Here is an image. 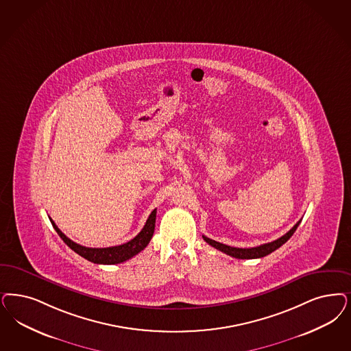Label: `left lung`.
<instances>
[{
  "label": "left lung",
  "instance_id": "left-lung-1",
  "mask_svg": "<svg viewBox=\"0 0 351 351\" xmlns=\"http://www.w3.org/2000/svg\"><path fill=\"white\" fill-rule=\"evenodd\" d=\"M301 220L295 223V226L287 232L284 236H281L278 240L275 241L268 242V243H263L261 246H256V247H250V249H242V247H232L228 245H224V243H220L218 241H214L206 236H202L204 240H205L208 245H211L213 247L218 249L220 252L226 253L227 255H230L233 258H237V259H255V258H263L266 255L271 254L272 252H275L276 249H278L281 245H284L285 242L289 240L290 237L293 236V233L297 230V227L300 226Z\"/></svg>",
  "mask_w": 351,
  "mask_h": 351
}]
</instances>
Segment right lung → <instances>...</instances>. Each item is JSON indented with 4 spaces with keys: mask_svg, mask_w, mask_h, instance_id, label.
I'll return each mask as SVG.
<instances>
[{
    "mask_svg": "<svg viewBox=\"0 0 351 351\" xmlns=\"http://www.w3.org/2000/svg\"><path fill=\"white\" fill-rule=\"evenodd\" d=\"M156 215H157V210H153L146 220L144 228L131 241L125 242L123 245H118V246H111V247H85V246H82L76 242L71 241L64 233H62V230L56 226V223L51 219H49L62 240L70 249H73L76 254L83 256L89 262L97 263V265H118V263L131 259L132 256L138 254L140 252H143L145 249L154 233Z\"/></svg>",
    "mask_w": 351,
    "mask_h": 351,
    "instance_id": "add662e5",
    "label": "right lung"
}]
</instances>
